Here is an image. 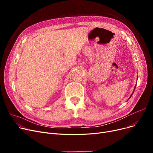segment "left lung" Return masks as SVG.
<instances>
[{
	"label": "left lung",
	"mask_w": 153,
	"mask_h": 153,
	"mask_svg": "<svg viewBox=\"0 0 153 153\" xmlns=\"http://www.w3.org/2000/svg\"><path fill=\"white\" fill-rule=\"evenodd\" d=\"M137 78H138V77H137ZM136 85H135V86H134V91H133V93H132V94H131V95H130V98H129V99H130V98H131V96H132V95H133V93H134V90H135V88H136Z\"/></svg>",
	"instance_id": "1"
}]
</instances>
